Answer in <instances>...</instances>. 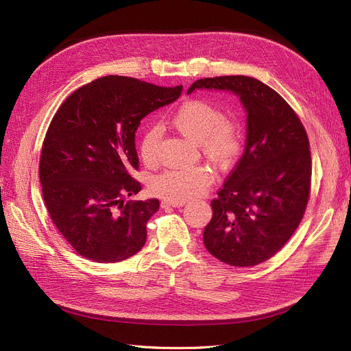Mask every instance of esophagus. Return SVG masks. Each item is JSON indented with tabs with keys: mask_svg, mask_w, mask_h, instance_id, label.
Wrapping results in <instances>:
<instances>
[{
	"mask_svg": "<svg viewBox=\"0 0 351 351\" xmlns=\"http://www.w3.org/2000/svg\"><path fill=\"white\" fill-rule=\"evenodd\" d=\"M186 205V200H164L162 206H173V208H182Z\"/></svg>",
	"mask_w": 351,
	"mask_h": 351,
	"instance_id": "34e87169",
	"label": "esophagus"
}]
</instances>
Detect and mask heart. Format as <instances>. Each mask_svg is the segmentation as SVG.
<instances>
[{
    "mask_svg": "<svg viewBox=\"0 0 351 351\" xmlns=\"http://www.w3.org/2000/svg\"><path fill=\"white\" fill-rule=\"evenodd\" d=\"M171 124L187 141L199 145L202 152L217 165H227L241 147L239 127L228 120L217 105L192 99L184 102L174 114ZM161 129L151 127L141 139V156L146 164H154L158 156ZM212 174L204 165L183 169H168L152 178L151 190L167 200H186L200 195L210 186Z\"/></svg>",
    "mask_w": 351,
    "mask_h": 351,
    "instance_id": "1",
    "label": "heart"
}]
</instances>
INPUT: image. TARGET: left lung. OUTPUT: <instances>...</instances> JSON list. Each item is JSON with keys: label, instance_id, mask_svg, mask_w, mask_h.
Returning a JSON list of instances; mask_svg holds the SVG:
<instances>
[{"label": "left lung", "instance_id": "8db88e82", "mask_svg": "<svg viewBox=\"0 0 351 351\" xmlns=\"http://www.w3.org/2000/svg\"><path fill=\"white\" fill-rule=\"evenodd\" d=\"M196 89L232 92L246 117L240 161L210 202L205 247L231 267L272 258L299 227L311 193L309 139L299 117L268 84L247 76L196 80Z\"/></svg>", "mask_w": 351, "mask_h": 351}]
</instances>
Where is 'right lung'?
Instances as JSON below:
<instances>
[{
    "instance_id": "1",
    "label": "right lung",
    "mask_w": 351,
    "mask_h": 351,
    "mask_svg": "<svg viewBox=\"0 0 351 351\" xmlns=\"http://www.w3.org/2000/svg\"><path fill=\"white\" fill-rule=\"evenodd\" d=\"M182 90L107 76L73 92L56 112L42 145V195L52 222L80 256L114 263L145 246L146 222L159 200H125L142 190L130 176L139 167L136 130Z\"/></svg>"
}]
</instances>
